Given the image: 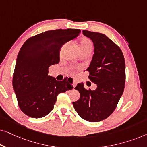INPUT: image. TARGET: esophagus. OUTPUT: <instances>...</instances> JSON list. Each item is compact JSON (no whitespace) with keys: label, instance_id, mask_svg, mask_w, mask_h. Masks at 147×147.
Returning a JSON list of instances; mask_svg holds the SVG:
<instances>
[{"label":"esophagus","instance_id":"1","mask_svg":"<svg viewBox=\"0 0 147 147\" xmlns=\"http://www.w3.org/2000/svg\"><path fill=\"white\" fill-rule=\"evenodd\" d=\"M70 79L73 80V86H74V88H75L76 85H77V80L75 79H72V78H70Z\"/></svg>","mask_w":147,"mask_h":147}]
</instances>
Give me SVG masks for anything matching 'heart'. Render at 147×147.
<instances>
[{
	"label": "heart",
	"mask_w": 147,
	"mask_h": 147,
	"mask_svg": "<svg viewBox=\"0 0 147 147\" xmlns=\"http://www.w3.org/2000/svg\"><path fill=\"white\" fill-rule=\"evenodd\" d=\"M93 47V44L89 38L84 37L80 41V51H84L86 49H92Z\"/></svg>",
	"instance_id": "obj_1"
}]
</instances>
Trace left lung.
I'll list each match as a JSON object with an SVG mask.
<instances>
[{
  "mask_svg": "<svg viewBox=\"0 0 147 147\" xmlns=\"http://www.w3.org/2000/svg\"><path fill=\"white\" fill-rule=\"evenodd\" d=\"M94 43V54L89 67V79L97 85L86 90L83 83L75 88L80 94L74 109L88 122L102 121L114 111L125 85V61L120 48L104 34L83 30Z\"/></svg>",
  "mask_w": 147,
  "mask_h": 147,
  "instance_id": "left-lung-1",
  "label": "left lung"
}]
</instances>
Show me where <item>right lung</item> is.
Segmentation results:
<instances>
[{"instance_id":"right-lung-1","label":"right lung","mask_w":147,"mask_h":147,"mask_svg":"<svg viewBox=\"0 0 147 147\" xmlns=\"http://www.w3.org/2000/svg\"><path fill=\"white\" fill-rule=\"evenodd\" d=\"M78 29L47 31L30 37L17 55L13 86L21 111L31 118L45 116L53 109L57 96L73 89L65 80L48 76L49 67L59 62V51L80 35Z\"/></svg>"}]
</instances>
